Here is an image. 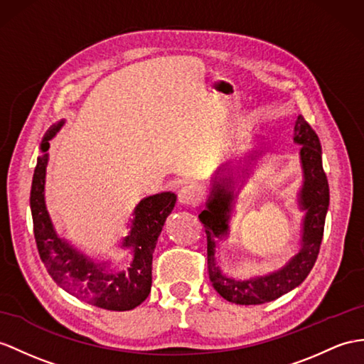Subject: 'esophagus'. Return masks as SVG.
I'll return each mask as SVG.
<instances>
[{"label": "esophagus", "mask_w": 364, "mask_h": 364, "mask_svg": "<svg viewBox=\"0 0 364 364\" xmlns=\"http://www.w3.org/2000/svg\"><path fill=\"white\" fill-rule=\"evenodd\" d=\"M177 198H179L182 205H196L200 200V193L194 185H183L179 193H177Z\"/></svg>", "instance_id": "esophagus-1"}]
</instances>
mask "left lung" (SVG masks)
<instances>
[{"label":"left lung","mask_w":364,"mask_h":364,"mask_svg":"<svg viewBox=\"0 0 364 364\" xmlns=\"http://www.w3.org/2000/svg\"><path fill=\"white\" fill-rule=\"evenodd\" d=\"M294 140L301 145L299 159L304 173L303 188L299 191V208L306 211L303 220V241H301L299 252L278 272L244 281L228 278L220 272L216 265L215 249L218 239L228 235V219L235 199V182L232 174L213 179L207 210L200 213L199 219L207 233L210 281L218 294L230 303L245 306L264 304L287 294L307 278L318 258V253H320L326 213L329 208V183H327V177L323 170L320 139L303 115H298L295 122ZM220 170L230 171L227 165Z\"/></svg>","instance_id":"left-lung-1"}]
</instances>
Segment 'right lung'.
Returning a JSON list of instances; mask_svg holds the SVG:
<instances>
[{"mask_svg": "<svg viewBox=\"0 0 364 364\" xmlns=\"http://www.w3.org/2000/svg\"><path fill=\"white\" fill-rule=\"evenodd\" d=\"M65 120L52 125L41 141L31 188V211L33 236L40 258L57 284L69 294L92 306L106 310H131L144 303L151 291V264L157 237L166 218L174 208L176 194L165 191L141 199L132 213L131 232L122 247L132 252V262L125 272H106L105 264H97L58 237L44 203L49 140Z\"/></svg>", "mask_w": 364, "mask_h": 364, "instance_id": "add662e5", "label": "right lung"}]
</instances>
